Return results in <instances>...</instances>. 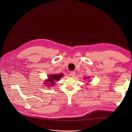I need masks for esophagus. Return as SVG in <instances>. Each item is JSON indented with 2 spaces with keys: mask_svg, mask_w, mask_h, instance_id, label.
I'll use <instances>...</instances> for the list:
<instances>
[{
  "mask_svg": "<svg viewBox=\"0 0 132 132\" xmlns=\"http://www.w3.org/2000/svg\"><path fill=\"white\" fill-rule=\"evenodd\" d=\"M75 75V72L74 71H71L70 72V75L71 77H74Z\"/></svg>",
  "mask_w": 132,
  "mask_h": 132,
  "instance_id": "1",
  "label": "esophagus"
}]
</instances>
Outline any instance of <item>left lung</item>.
Masks as SVG:
<instances>
[{
  "label": "left lung",
  "mask_w": 132,
  "mask_h": 132,
  "mask_svg": "<svg viewBox=\"0 0 132 132\" xmlns=\"http://www.w3.org/2000/svg\"><path fill=\"white\" fill-rule=\"evenodd\" d=\"M86 78V79H87V78Z\"/></svg>",
  "instance_id": "1"
}]
</instances>
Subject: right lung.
<instances>
[{"instance_id": "add662e5", "label": "right lung", "mask_w": 132, "mask_h": 132, "mask_svg": "<svg viewBox=\"0 0 132 132\" xmlns=\"http://www.w3.org/2000/svg\"><path fill=\"white\" fill-rule=\"evenodd\" d=\"M63 74H54V75H49V79L46 80V83L48 84V85L54 86V82L55 80L58 81L60 80L61 78L63 77Z\"/></svg>"}]
</instances>
